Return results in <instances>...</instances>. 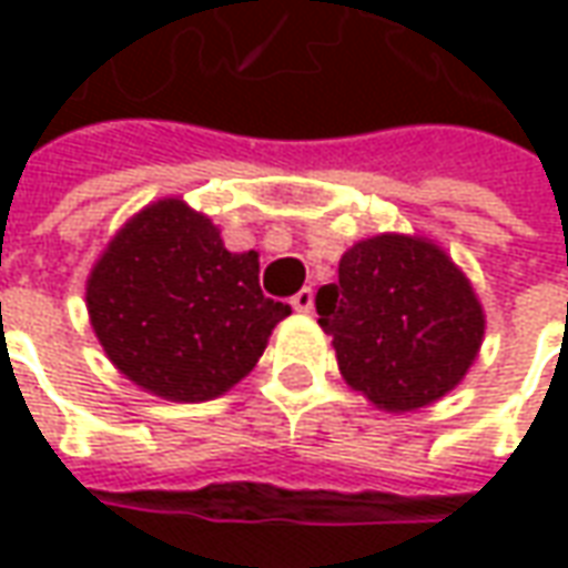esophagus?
I'll return each mask as SVG.
<instances>
[{"instance_id":"obj_1","label":"esophagus","mask_w":568,"mask_h":568,"mask_svg":"<svg viewBox=\"0 0 568 568\" xmlns=\"http://www.w3.org/2000/svg\"><path fill=\"white\" fill-rule=\"evenodd\" d=\"M292 307H295L297 313H310V310H313V288H301V292L292 297Z\"/></svg>"}]
</instances>
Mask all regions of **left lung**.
Here are the masks:
<instances>
[{"instance_id":"left-lung-1","label":"left lung","mask_w":568,"mask_h":568,"mask_svg":"<svg viewBox=\"0 0 568 568\" xmlns=\"http://www.w3.org/2000/svg\"><path fill=\"white\" fill-rule=\"evenodd\" d=\"M344 381L386 414L440 402L475 365L487 316L475 285L419 234L358 240L316 295Z\"/></svg>"}]
</instances>
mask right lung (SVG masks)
<instances>
[{
    "label": "right lung",
    "instance_id": "obj_1",
    "mask_svg": "<svg viewBox=\"0 0 568 568\" xmlns=\"http://www.w3.org/2000/svg\"><path fill=\"white\" fill-rule=\"evenodd\" d=\"M84 301L109 362L182 405L243 381L292 313L261 295L258 252H227L210 215L182 197L154 200L124 222L91 267Z\"/></svg>",
    "mask_w": 568,
    "mask_h": 568
}]
</instances>
